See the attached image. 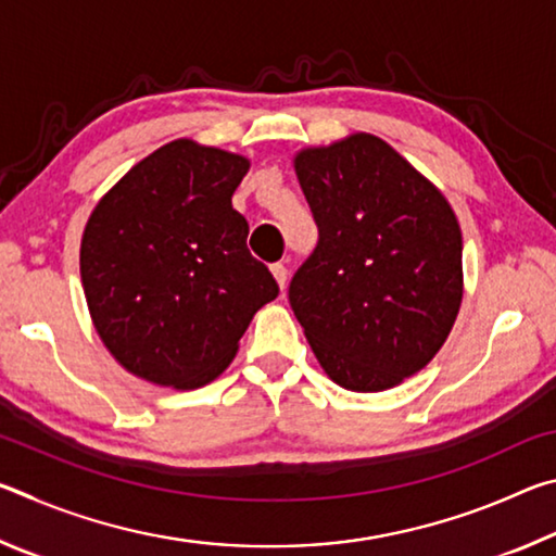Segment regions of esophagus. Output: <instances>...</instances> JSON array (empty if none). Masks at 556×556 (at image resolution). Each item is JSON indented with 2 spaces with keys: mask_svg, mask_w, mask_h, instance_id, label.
Returning <instances> with one entry per match:
<instances>
[{
  "mask_svg": "<svg viewBox=\"0 0 556 556\" xmlns=\"http://www.w3.org/2000/svg\"><path fill=\"white\" fill-rule=\"evenodd\" d=\"M271 277H275L279 289L287 287V267L281 265V262H277V265H271Z\"/></svg>",
  "mask_w": 556,
  "mask_h": 556,
  "instance_id": "1",
  "label": "esophagus"
}]
</instances>
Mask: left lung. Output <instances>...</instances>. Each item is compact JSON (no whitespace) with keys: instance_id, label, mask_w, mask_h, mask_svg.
I'll list each match as a JSON object with an SVG mask.
<instances>
[{"instance_id":"1","label":"left lung","mask_w":556,"mask_h":556,"mask_svg":"<svg viewBox=\"0 0 556 556\" xmlns=\"http://www.w3.org/2000/svg\"><path fill=\"white\" fill-rule=\"evenodd\" d=\"M318 244L289 304L318 365L351 392L427 368L464 299V240L446 195L384 139L355 131L294 154Z\"/></svg>"}]
</instances>
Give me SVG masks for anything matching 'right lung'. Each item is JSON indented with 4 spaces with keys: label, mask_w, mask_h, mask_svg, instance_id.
I'll return each mask as SVG.
<instances>
[{
    "label": "right lung",
    "mask_w": 556,
    "mask_h": 556,
    "mask_svg": "<svg viewBox=\"0 0 556 556\" xmlns=\"http://www.w3.org/2000/svg\"><path fill=\"white\" fill-rule=\"evenodd\" d=\"M248 172V156L174 139L92 208L83 291L102 345L127 372L159 388H203L277 299L275 277L248 250V220L232 208Z\"/></svg>",
    "instance_id": "1"
}]
</instances>
